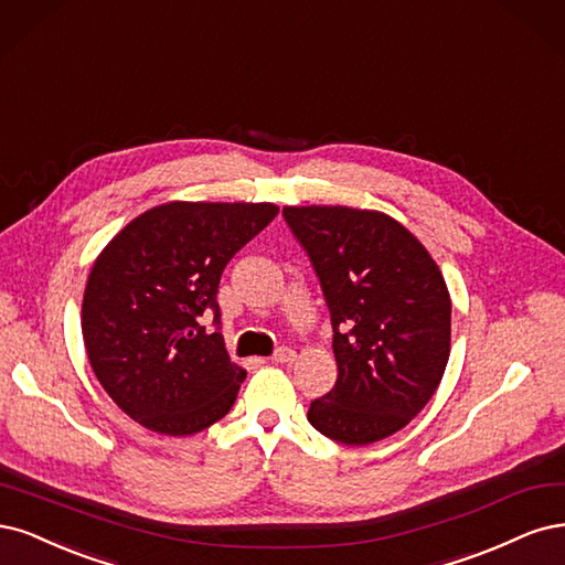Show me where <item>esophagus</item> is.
<instances>
[{"label":"esophagus","mask_w":565,"mask_h":565,"mask_svg":"<svg viewBox=\"0 0 565 565\" xmlns=\"http://www.w3.org/2000/svg\"><path fill=\"white\" fill-rule=\"evenodd\" d=\"M271 361H277V363H294V361H296V350L279 348L275 354H271Z\"/></svg>","instance_id":"34e87169"}]
</instances>
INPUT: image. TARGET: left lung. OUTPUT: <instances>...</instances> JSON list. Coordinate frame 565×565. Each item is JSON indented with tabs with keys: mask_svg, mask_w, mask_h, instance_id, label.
<instances>
[{
	"mask_svg": "<svg viewBox=\"0 0 565 565\" xmlns=\"http://www.w3.org/2000/svg\"><path fill=\"white\" fill-rule=\"evenodd\" d=\"M333 323L338 380L307 420L344 446L404 429L444 377L450 296L439 265L394 217L350 206H286Z\"/></svg>",
	"mask_w": 565,
	"mask_h": 565,
	"instance_id": "1",
	"label": "left lung"
}]
</instances>
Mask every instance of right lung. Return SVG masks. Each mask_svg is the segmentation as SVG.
Returning a JSON list of instances; mask_svg holds the SVG:
<instances>
[{"mask_svg":"<svg viewBox=\"0 0 565 565\" xmlns=\"http://www.w3.org/2000/svg\"><path fill=\"white\" fill-rule=\"evenodd\" d=\"M279 209L171 202L134 217L103 248L84 290L88 363L113 402L142 427L196 434L225 417L246 371L230 361L217 284L225 265Z\"/></svg>","mask_w":565,"mask_h":565,"instance_id":"add662e5","label":"right lung"}]
</instances>
